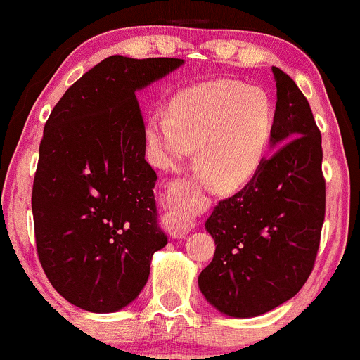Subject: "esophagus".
I'll use <instances>...</instances> for the list:
<instances>
[{
	"label": "esophagus",
	"mask_w": 360,
	"mask_h": 360,
	"mask_svg": "<svg viewBox=\"0 0 360 360\" xmlns=\"http://www.w3.org/2000/svg\"><path fill=\"white\" fill-rule=\"evenodd\" d=\"M185 184L181 180L172 181L170 187L167 190V198H168V212L165 214V226L167 231L170 232L172 238H184L188 232L193 231L195 222L188 221L184 214H181L180 205L184 204V192H185Z\"/></svg>",
	"instance_id": "esophagus-1"
}]
</instances>
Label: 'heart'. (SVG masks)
I'll list each match as a JSON object with an SVG mask.
<instances>
[{
  "label": "heart",
  "instance_id": "obj_1",
  "mask_svg": "<svg viewBox=\"0 0 360 360\" xmlns=\"http://www.w3.org/2000/svg\"><path fill=\"white\" fill-rule=\"evenodd\" d=\"M273 128V108L263 89L215 79L181 91L170 114L151 112L145 136L156 167H179L197 148L198 176L212 190L234 192L259 172Z\"/></svg>",
  "mask_w": 360,
  "mask_h": 360
}]
</instances>
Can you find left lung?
Listing matches in <instances>:
<instances>
[{
	"label": "left lung",
	"instance_id": "8db88e82",
	"mask_svg": "<svg viewBox=\"0 0 360 360\" xmlns=\"http://www.w3.org/2000/svg\"><path fill=\"white\" fill-rule=\"evenodd\" d=\"M278 146L246 187L215 205L205 229L214 259L198 276L207 302L238 319L288 302L315 266L325 219L322 134L288 74L273 67Z\"/></svg>",
	"mask_w": 360,
	"mask_h": 360
}]
</instances>
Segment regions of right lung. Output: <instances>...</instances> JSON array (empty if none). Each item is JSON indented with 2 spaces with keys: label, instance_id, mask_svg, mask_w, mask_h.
<instances>
[{
  "label": "right lung",
  "instance_id": "obj_1",
  "mask_svg": "<svg viewBox=\"0 0 360 360\" xmlns=\"http://www.w3.org/2000/svg\"><path fill=\"white\" fill-rule=\"evenodd\" d=\"M181 63L104 58L67 89L45 122L32 190L37 252L72 305L96 314L129 305L146 285L153 252L167 244L134 92Z\"/></svg>",
  "mask_w": 360,
  "mask_h": 360
}]
</instances>
